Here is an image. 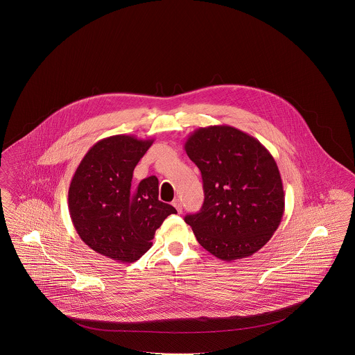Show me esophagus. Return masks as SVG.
I'll return each mask as SVG.
<instances>
[{"mask_svg": "<svg viewBox=\"0 0 355 355\" xmlns=\"http://www.w3.org/2000/svg\"><path fill=\"white\" fill-rule=\"evenodd\" d=\"M173 205L175 207V209L178 211V214H182V203H181L180 199H174V200H173Z\"/></svg>", "mask_w": 355, "mask_h": 355, "instance_id": "esophagus-1", "label": "esophagus"}]
</instances>
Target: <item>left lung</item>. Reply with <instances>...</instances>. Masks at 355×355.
I'll return each mask as SVG.
<instances>
[{"label":"left lung","mask_w":355,"mask_h":355,"mask_svg":"<svg viewBox=\"0 0 355 355\" xmlns=\"http://www.w3.org/2000/svg\"><path fill=\"white\" fill-rule=\"evenodd\" d=\"M184 150L203 178L200 212L184 217L216 258L251 257L277 230L285 209L279 166L254 137L227 126L195 130Z\"/></svg>","instance_id":"8db88e82"}]
</instances>
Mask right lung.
Segmentation results:
<instances>
[{
    "mask_svg": "<svg viewBox=\"0 0 355 355\" xmlns=\"http://www.w3.org/2000/svg\"><path fill=\"white\" fill-rule=\"evenodd\" d=\"M152 139L113 135L98 140L78 165L69 187V212L76 233L97 254L134 263L175 208L159 200L155 175L132 186V173Z\"/></svg>",
    "mask_w": 355,
    "mask_h": 355,
    "instance_id": "add662e5",
    "label": "right lung"
}]
</instances>
